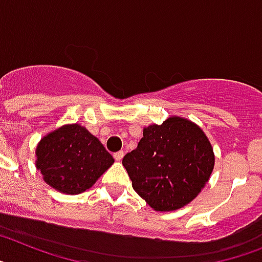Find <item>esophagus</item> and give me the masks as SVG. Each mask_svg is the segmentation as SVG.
I'll return each mask as SVG.
<instances>
[{
  "mask_svg": "<svg viewBox=\"0 0 262 262\" xmlns=\"http://www.w3.org/2000/svg\"><path fill=\"white\" fill-rule=\"evenodd\" d=\"M123 157H124V152L123 151H118L114 154V158H115V161H122Z\"/></svg>",
  "mask_w": 262,
  "mask_h": 262,
  "instance_id": "obj_1",
  "label": "esophagus"
}]
</instances>
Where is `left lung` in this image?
Returning a JSON list of instances; mask_svg holds the SVG:
<instances>
[{"label":"left lung","mask_w":262,"mask_h":262,"mask_svg":"<svg viewBox=\"0 0 262 262\" xmlns=\"http://www.w3.org/2000/svg\"><path fill=\"white\" fill-rule=\"evenodd\" d=\"M133 187L157 211L181 209L201 193L214 167L204 131L172 116L143 129L135 150L123 158Z\"/></svg>","instance_id":"left-lung-1"}]
</instances>
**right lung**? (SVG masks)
Masks as SVG:
<instances>
[{"instance_id":"right-lung-1","label":"right lung","mask_w":262,"mask_h":262,"mask_svg":"<svg viewBox=\"0 0 262 262\" xmlns=\"http://www.w3.org/2000/svg\"><path fill=\"white\" fill-rule=\"evenodd\" d=\"M36 155L45 182L66 194L90 189L114 163L100 140L80 124H68L42 138Z\"/></svg>"}]
</instances>
